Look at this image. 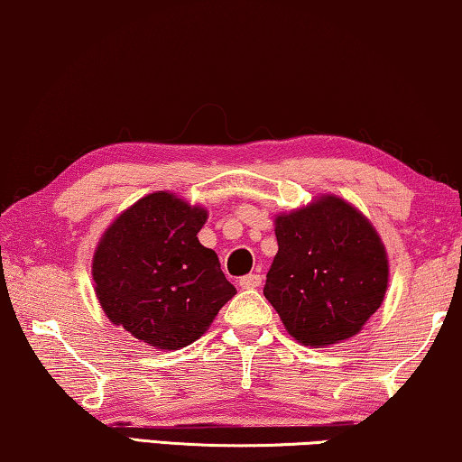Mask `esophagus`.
I'll return each mask as SVG.
<instances>
[{
  "instance_id": "1",
  "label": "esophagus",
  "mask_w": 462,
  "mask_h": 462,
  "mask_svg": "<svg viewBox=\"0 0 462 462\" xmlns=\"http://www.w3.org/2000/svg\"><path fill=\"white\" fill-rule=\"evenodd\" d=\"M238 284L243 289H257L259 284H262V276H259V274H246V276L240 278Z\"/></svg>"
}]
</instances>
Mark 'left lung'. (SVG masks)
<instances>
[{
	"label": "left lung",
	"mask_w": 462,
	"mask_h": 462,
	"mask_svg": "<svg viewBox=\"0 0 462 462\" xmlns=\"http://www.w3.org/2000/svg\"><path fill=\"white\" fill-rule=\"evenodd\" d=\"M278 253L263 295L299 343L327 347L358 335L381 308L389 262L362 213L324 194L276 217Z\"/></svg>",
	"instance_id": "8db88e82"
}]
</instances>
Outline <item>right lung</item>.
<instances>
[{
    "mask_svg": "<svg viewBox=\"0 0 462 462\" xmlns=\"http://www.w3.org/2000/svg\"><path fill=\"white\" fill-rule=\"evenodd\" d=\"M203 207L152 192L121 213L96 246L92 276L108 320L154 349H180L236 295L216 251L199 243Z\"/></svg>",
    "mask_w": 462,
    "mask_h": 462,
    "instance_id": "add662e5",
    "label": "right lung"
}]
</instances>
